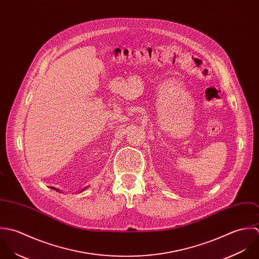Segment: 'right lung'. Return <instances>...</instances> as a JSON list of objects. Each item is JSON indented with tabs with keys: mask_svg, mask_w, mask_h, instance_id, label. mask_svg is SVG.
<instances>
[{
	"mask_svg": "<svg viewBox=\"0 0 259 259\" xmlns=\"http://www.w3.org/2000/svg\"><path fill=\"white\" fill-rule=\"evenodd\" d=\"M53 189H54V190H56V191H59V190H58V189H57V188H54V187H52ZM84 189H85V188H84ZM84 189H83V190H84Z\"/></svg>",
	"mask_w": 259,
	"mask_h": 259,
	"instance_id": "obj_1",
	"label": "right lung"
}]
</instances>
